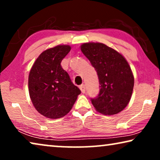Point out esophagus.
I'll use <instances>...</instances> for the list:
<instances>
[{
    "mask_svg": "<svg viewBox=\"0 0 160 160\" xmlns=\"http://www.w3.org/2000/svg\"><path fill=\"white\" fill-rule=\"evenodd\" d=\"M80 89H81V91H82V93H85V92H86V87H85V85L84 84L81 85Z\"/></svg>",
    "mask_w": 160,
    "mask_h": 160,
    "instance_id": "1",
    "label": "esophagus"
}]
</instances>
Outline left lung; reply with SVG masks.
<instances>
[{
	"label": "left lung",
	"mask_w": 160,
	"mask_h": 160,
	"mask_svg": "<svg viewBox=\"0 0 160 160\" xmlns=\"http://www.w3.org/2000/svg\"><path fill=\"white\" fill-rule=\"evenodd\" d=\"M82 53L97 71L100 92L91 98L96 111L105 115L117 114L128 106L134 87V77L126 59L102 43H85Z\"/></svg>",
	"instance_id": "left-lung-1"
}]
</instances>
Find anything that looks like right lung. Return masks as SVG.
Instances as JSON below:
<instances>
[{
	"instance_id": "add662e5",
	"label": "right lung",
	"mask_w": 160,
	"mask_h": 160,
	"mask_svg": "<svg viewBox=\"0 0 160 160\" xmlns=\"http://www.w3.org/2000/svg\"><path fill=\"white\" fill-rule=\"evenodd\" d=\"M71 49L68 45H58L45 50L30 71V99L37 111L49 119H59L66 115L81 93L61 66L62 59Z\"/></svg>"
}]
</instances>
